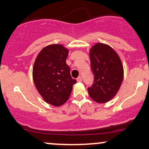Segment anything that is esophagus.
Listing matches in <instances>:
<instances>
[{"label":"esophagus","mask_w":149,"mask_h":149,"mask_svg":"<svg viewBox=\"0 0 149 149\" xmlns=\"http://www.w3.org/2000/svg\"><path fill=\"white\" fill-rule=\"evenodd\" d=\"M77 81L78 82H82V78L80 76H78V78H77Z\"/></svg>","instance_id":"obj_1"}]
</instances>
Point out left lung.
Wrapping results in <instances>:
<instances>
[{"instance_id":"obj_1","label":"left lung","mask_w":149,"mask_h":149,"mask_svg":"<svg viewBox=\"0 0 149 149\" xmlns=\"http://www.w3.org/2000/svg\"><path fill=\"white\" fill-rule=\"evenodd\" d=\"M94 82L88 88L90 97L102 104L113 98L123 80V66L117 52L109 45L96 43L90 50Z\"/></svg>"}]
</instances>
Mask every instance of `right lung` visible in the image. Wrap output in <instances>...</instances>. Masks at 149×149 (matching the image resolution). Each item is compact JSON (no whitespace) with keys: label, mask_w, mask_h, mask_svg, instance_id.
I'll use <instances>...</instances> for the list:
<instances>
[{"label":"right lung","mask_w":149,"mask_h":149,"mask_svg":"<svg viewBox=\"0 0 149 149\" xmlns=\"http://www.w3.org/2000/svg\"><path fill=\"white\" fill-rule=\"evenodd\" d=\"M69 49L60 44L46 46L38 54L33 64L34 84L44 101L60 107L69 100L76 80L70 74L66 59Z\"/></svg>","instance_id":"right-lung-1"}]
</instances>
